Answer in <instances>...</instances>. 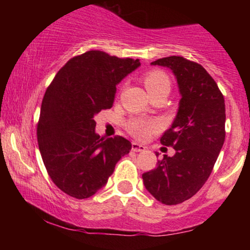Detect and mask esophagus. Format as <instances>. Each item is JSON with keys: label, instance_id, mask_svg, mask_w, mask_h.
Masks as SVG:
<instances>
[{"label": "esophagus", "instance_id": "34e87169", "mask_svg": "<svg viewBox=\"0 0 250 250\" xmlns=\"http://www.w3.org/2000/svg\"><path fill=\"white\" fill-rule=\"evenodd\" d=\"M146 149H147V147L143 145H140V143L137 142H133L131 143V150L134 151H146Z\"/></svg>", "mask_w": 250, "mask_h": 250}]
</instances>
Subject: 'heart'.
I'll return each mask as SVG.
<instances>
[{
	"label": "heart",
	"mask_w": 250,
	"mask_h": 250,
	"mask_svg": "<svg viewBox=\"0 0 250 250\" xmlns=\"http://www.w3.org/2000/svg\"><path fill=\"white\" fill-rule=\"evenodd\" d=\"M143 82H145L149 96L155 93H159V91H167L168 94L170 91V81H169L168 76L162 71H149L143 77ZM127 128L129 133L134 135L135 137L145 139L150 133L157 130L160 128V125L156 120H146L137 117V119H133L128 122Z\"/></svg>",
	"instance_id": "obj_1"
}]
</instances>
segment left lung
<instances>
[{
  "label": "left lung",
  "mask_w": 250,
  "mask_h": 250,
  "mask_svg": "<svg viewBox=\"0 0 250 250\" xmlns=\"http://www.w3.org/2000/svg\"><path fill=\"white\" fill-rule=\"evenodd\" d=\"M150 64L171 70L181 100L161 137L162 145L175 149L174 156L163 155L156 168L143 173V185L163 205H179L194 196L213 170L226 137L225 99L199 63L169 56Z\"/></svg>",
  "instance_id": "obj_1"
}]
</instances>
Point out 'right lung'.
Returning <instances> with one entry per match:
<instances>
[{
    "label": "right lung",
    "instance_id": "add662e5",
    "mask_svg": "<svg viewBox=\"0 0 250 250\" xmlns=\"http://www.w3.org/2000/svg\"><path fill=\"white\" fill-rule=\"evenodd\" d=\"M141 65L90 50L59 70L43 97L37 142L50 179L63 193L88 199L107 185L131 143L122 136H100L94 120L110 109L116 85Z\"/></svg>",
    "mask_w": 250,
    "mask_h": 250
}]
</instances>
